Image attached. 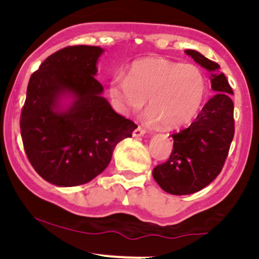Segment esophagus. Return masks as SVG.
Returning a JSON list of instances; mask_svg holds the SVG:
<instances>
[{"mask_svg": "<svg viewBox=\"0 0 259 259\" xmlns=\"http://www.w3.org/2000/svg\"><path fill=\"white\" fill-rule=\"evenodd\" d=\"M145 134H146V132H145L142 127L139 126V127H136V129L133 132V136H134V138H140V136H144Z\"/></svg>", "mask_w": 259, "mask_h": 259, "instance_id": "obj_1", "label": "esophagus"}]
</instances>
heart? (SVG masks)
<instances>
[{"label": "heart", "mask_w": 259, "mask_h": 259, "mask_svg": "<svg viewBox=\"0 0 259 259\" xmlns=\"http://www.w3.org/2000/svg\"><path fill=\"white\" fill-rule=\"evenodd\" d=\"M109 97L121 113H138L147 102L151 120L163 127L186 124L197 114L207 95L206 76L200 67L163 57L134 62L126 76L109 82Z\"/></svg>", "instance_id": "obj_1"}]
</instances>
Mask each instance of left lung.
I'll use <instances>...</instances> for the list:
<instances>
[{
    "label": "left lung",
    "instance_id": "8db88e82",
    "mask_svg": "<svg viewBox=\"0 0 259 259\" xmlns=\"http://www.w3.org/2000/svg\"><path fill=\"white\" fill-rule=\"evenodd\" d=\"M185 52L210 73L215 95L189 126L171 135L170 157L153 169L154 180L171 195L195 194L212 183L222 171L235 132L234 92L219 64L195 50Z\"/></svg>",
    "mask_w": 259,
    "mask_h": 259
}]
</instances>
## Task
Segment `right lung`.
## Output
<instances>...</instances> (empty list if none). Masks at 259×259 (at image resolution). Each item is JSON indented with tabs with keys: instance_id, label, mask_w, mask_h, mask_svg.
Masks as SVG:
<instances>
[{
	"instance_id": "obj_1",
	"label": "right lung",
	"mask_w": 259,
	"mask_h": 259,
	"mask_svg": "<svg viewBox=\"0 0 259 259\" xmlns=\"http://www.w3.org/2000/svg\"><path fill=\"white\" fill-rule=\"evenodd\" d=\"M99 46H68L30 76L20 115L29 162L56 186L89 183L102 173L136 124L113 111L97 81Z\"/></svg>"
}]
</instances>
